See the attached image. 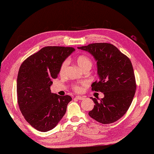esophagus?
I'll use <instances>...</instances> for the list:
<instances>
[{"label":"esophagus","instance_id":"esophagus-1","mask_svg":"<svg viewBox=\"0 0 154 154\" xmlns=\"http://www.w3.org/2000/svg\"><path fill=\"white\" fill-rule=\"evenodd\" d=\"M75 99H77V100H83L85 99V97L81 96H76L75 97Z\"/></svg>","mask_w":154,"mask_h":154}]
</instances>
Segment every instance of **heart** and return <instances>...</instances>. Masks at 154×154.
Instances as JSON below:
<instances>
[{
  "instance_id": "1",
  "label": "heart",
  "mask_w": 154,
  "mask_h": 154,
  "mask_svg": "<svg viewBox=\"0 0 154 154\" xmlns=\"http://www.w3.org/2000/svg\"><path fill=\"white\" fill-rule=\"evenodd\" d=\"M77 61L78 65H79L82 69H84L87 68V67H91L93 64L92 61H91V59L89 57H87L86 55H81L79 56H78L77 58ZM67 64H68L67 61H65L63 63H62L60 68V75H63L64 73ZM85 84L86 83H82V85H85ZM73 89L76 91H77V92H79V91H81V87L79 85H75L73 86Z\"/></svg>"
}]
</instances>
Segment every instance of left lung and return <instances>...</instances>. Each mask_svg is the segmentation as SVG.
Instances as JSON below:
<instances>
[{"mask_svg": "<svg viewBox=\"0 0 154 154\" xmlns=\"http://www.w3.org/2000/svg\"><path fill=\"white\" fill-rule=\"evenodd\" d=\"M78 49L89 52L97 61L99 80L91 85L92 90L100 91L104 97L95 104L89 115L104 124L116 122L122 117L131 104L136 85L129 58L112 44L95 43Z\"/></svg>", "mask_w": 154, "mask_h": 154, "instance_id": "left-lung-1", "label": "left lung"}]
</instances>
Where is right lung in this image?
<instances>
[{
	"label": "right lung",
	"instance_id": "add662e5",
	"mask_svg": "<svg viewBox=\"0 0 154 154\" xmlns=\"http://www.w3.org/2000/svg\"><path fill=\"white\" fill-rule=\"evenodd\" d=\"M75 50L69 47L48 46L28 57L22 63L17 77L18 103L22 115L40 132L57 125L66 112L69 95L51 93L52 80L56 79L64 61Z\"/></svg>",
	"mask_w": 154,
	"mask_h": 154
}]
</instances>
